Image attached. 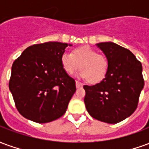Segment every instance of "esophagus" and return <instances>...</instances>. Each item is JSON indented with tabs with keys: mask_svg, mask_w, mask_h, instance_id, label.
<instances>
[{
	"mask_svg": "<svg viewBox=\"0 0 149 149\" xmlns=\"http://www.w3.org/2000/svg\"><path fill=\"white\" fill-rule=\"evenodd\" d=\"M82 85H83V84H81V83H80L79 81H76V86H77V88H81V87H82Z\"/></svg>",
	"mask_w": 149,
	"mask_h": 149,
	"instance_id": "1",
	"label": "esophagus"
}]
</instances>
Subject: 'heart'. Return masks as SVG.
<instances>
[{
    "label": "heart",
    "instance_id": "1",
    "mask_svg": "<svg viewBox=\"0 0 149 149\" xmlns=\"http://www.w3.org/2000/svg\"><path fill=\"white\" fill-rule=\"evenodd\" d=\"M61 65L68 74H73L81 69L77 76L90 83H98L105 77L109 68L106 56L99 54L89 46H81L72 50V53L64 52L61 58Z\"/></svg>",
    "mask_w": 149,
    "mask_h": 149
}]
</instances>
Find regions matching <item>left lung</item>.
Returning a JSON list of instances; mask_svg holds the SVG:
<instances>
[{
	"label": "left lung",
	"instance_id": "8db88e82",
	"mask_svg": "<svg viewBox=\"0 0 149 149\" xmlns=\"http://www.w3.org/2000/svg\"><path fill=\"white\" fill-rule=\"evenodd\" d=\"M97 46L104 53L109 68L100 83L84 85V104L92 117L116 124L136 109L144 84L142 65L131 51L115 43H98Z\"/></svg>",
	"mask_w": 149,
	"mask_h": 149
}]
</instances>
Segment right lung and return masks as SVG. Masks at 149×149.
Returning <instances> with one entry per match:
<instances>
[{"label":"right lung","mask_w":149,"mask_h":149,"mask_svg":"<svg viewBox=\"0 0 149 149\" xmlns=\"http://www.w3.org/2000/svg\"><path fill=\"white\" fill-rule=\"evenodd\" d=\"M67 43L45 42L28 47L12 66L9 90L18 112L37 123L64 115L76 92V82L61 61Z\"/></svg>","instance_id":"1"}]
</instances>
